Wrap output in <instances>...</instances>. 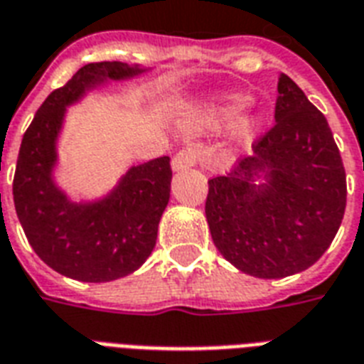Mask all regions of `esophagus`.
Here are the masks:
<instances>
[{"label": "esophagus", "instance_id": "34e87169", "mask_svg": "<svg viewBox=\"0 0 364 364\" xmlns=\"http://www.w3.org/2000/svg\"><path fill=\"white\" fill-rule=\"evenodd\" d=\"M200 158V149L196 146H188V149H183L171 158V170L173 171H185L188 168H193L196 160Z\"/></svg>", "mask_w": 364, "mask_h": 364}]
</instances>
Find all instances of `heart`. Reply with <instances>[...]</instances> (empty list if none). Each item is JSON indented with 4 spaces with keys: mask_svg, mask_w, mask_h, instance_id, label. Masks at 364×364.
Segmentation results:
<instances>
[{
    "mask_svg": "<svg viewBox=\"0 0 364 364\" xmlns=\"http://www.w3.org/2000/svg\"><path fill=\"white\" fill-rule=\"evenodd\" d=\"M248 102L250 95L246 93H223V95L213 97L212 101L198 112L196 120H194V127L200 132H215L237 119L231 133L232 143L235 146L252 145V141L262 129L263 116L259 112H244L242 114Z\"/></svg>",
    "mask_w": 364,
    "mask_h": 364,
    "instance_id": "b5f03b06",
    "label": "heart"
}]
</instances>
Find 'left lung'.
Masks as SVG:
<instances>
[{"label": "left lung", "mask_w": 364, "mask_h": 364, "mask_svg": "<svg viewBox=\"0 0 364 364\" xmlns=\"http://www.w3.org/2000/svg\"><path fill=\"white\" fill-rule=\"evenodd\" d=\"M274 126L254 154L208 181L206 219L219 254L257 279L309 269L328 250L346 212V170L328 122L287 76Z\"/></svg>", "instance_id": "obj_1"}]
</instances>
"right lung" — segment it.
Listing matches in <instances>:
<instances>
[{
	"label": "right lung",
	"instance_id": "obj_1",
	"mask_svg": "<svg viewBox=\"0 0 364 364\" xmlns=\"http://www.w3.org/2000/svg\"><path fill=\"white\" fill-rule=\"evenodd\" d=\"M127 63H90L38 108L16 160L13 200L28 242L41 262L68 279L110 282L137 271L156 244L170 202V158L132 166L108 193L74 200L55 177L66 108L110 82L151 72Z\"/></svg>",
	"mask_w": 364,
	"mask_h": 364
}]
</instances>
